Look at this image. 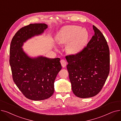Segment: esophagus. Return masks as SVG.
<instances>
[{
	"mask_svg": "<svg viewBox=\"0 0 121 121\" xmlns=\"http://www.w3.org/2000/svg\"><path fill=\"white\" fill-rule=\"evenodd\" d=\"M60 62H61V64L62 65V66L63 68H64V67H65L66 66V65H67V62H66V61L65 60H64V59L61 60L60 61Z\"/></svg>",
	"mask_w": 121,
	"mask_h": 121,
	"instance_id": "esophagus-1",
	"label": "esophagus"
}]
</instances>
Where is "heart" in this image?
Masks as SVG:
<instances>
[{"mask_svg": "<svg viewBox=\"0 0 121 121\" xmlns=\"http://www.w3.org/2000/svg\"><path fill=\"white\" fill-rule=\"evenodd\" d=\"M87 31L81 27L75 25L66 27L58 35L57 39L62 44H67L69 53L76 54L82 50L88 39Z\"/></svg>", "mask_w": 121, "mask_h": 121, "instance_id": "1", "label": "heart"}]
</instances>
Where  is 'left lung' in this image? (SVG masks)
Masks as SVG:
<instances>
[{
    "instance_id": "obj_1",
    "label": "left lung",
    "mask_w": 121,
    "mask_h": 121,
    "mask_svg": "<svg viewBox=\"0 0 121 121\" xmlns=\"http://www.w3.org/2000/svg\"><path fill=\"white\" fill-rule=\"evenodd\" d=\"M93 28L95 34L87 46L75 55L66 56L72 91L80 98L97 95L109 73L108 46L100 30L94 25Z\"/></svg>"
}]
</instances>
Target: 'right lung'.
I'll return each mask as SVG.
<instances>
[{
	"instance_id": "add662e5",
	"label": "right lung",
	"mask_w": 121,
	"mask_h": 121,
	"mask_svg": "<svg viewBox=\"0 0 121 121\" xmlns=\"http://www.w3.org/2000/svg\"><path fill=\"white\" fill-rule=\"evenodd\" d=\"M47 28L44 23L30 24L17 32L10 44L9 62L13 79L24 96L33 100H44L52 96L54 80L62 69L59 58L42 56L33 58L22 48L24 43L42 34Z\"/></svg>"
}]
</instances>
